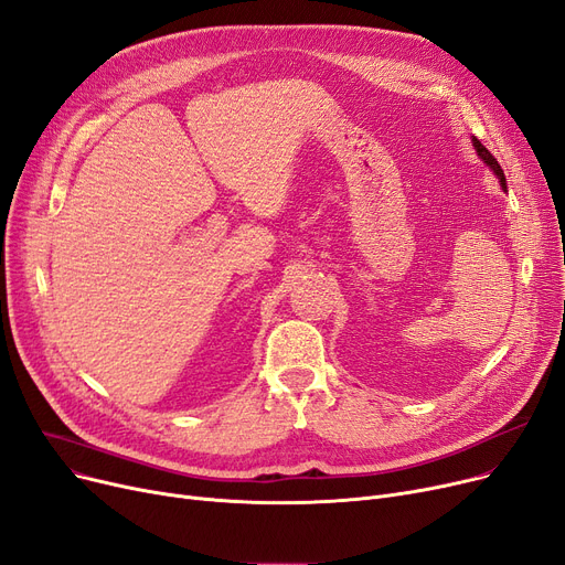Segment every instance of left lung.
Returning a JSON list of instances; mask_svg holds the SVG:
<instances>
[{
    "label": "left lung",
    "instance_id": "obj_1",
    "mask_svg": "<svg viewBox=\"0 0 565 565\" xmlns=\"http://www.w3.org/2000/svg\"><path fill=\"white\" fill-rule=\"evenodd\" d=\"M473 147H476V151H478V156L482 158V160H486V163L490 166V170L499 177V181H501V188H503V191H505V177H503V170H501V166H499V160L486 149V147H482L480 145V140L478 138H473Z\"/></svg>",
    "mask_w": 565,
    "mask_h": 565
}]
</instances>
